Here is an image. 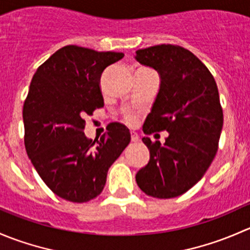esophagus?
Returning <instances> with one entry per match:
<instances>
[{"label":"esophagus","mask_w":250,"mask_h":250,"mask_svg":"<svg viewBox=\"0 0 250 250\" xmlns=\"http://www.w3.org/2000/svg\"><path fill=\"white\" fill-rule=\"evenodd\" d=\"M130 140H132L133 143H137V141L139 140V135L134 132H130Z\"/></svg>","instance_id":"1"}]
</instances>
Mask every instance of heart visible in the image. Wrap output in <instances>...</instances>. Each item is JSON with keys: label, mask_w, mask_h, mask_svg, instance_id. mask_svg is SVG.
Returning a JSON list of instances; mask_svg holds the SVG:
<instances>
[{"label": "heart", "mask_w": 250, "mask_h": 250, "mask_svg": "<svg viewBox=\"0 0 250 250\" xmlns=\"http://www.w3.org/2000/svg\"><path fill=\"white\" fill-rule=\"evenodd\" d=\"M125 120H127L128 123H134L135 121H137V115H135V113H128V115L125 116Z\"/></svg>", "instance_id": "heart-1"}]
</instances>
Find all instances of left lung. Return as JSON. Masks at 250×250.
Returning <instances> with one entry per match:
<instances>
[{
	"mask_svg": "<svg viewBox=\"0 0 250 250\" xmlns=\"http://www.w3.org/2000/svg\"><path fill=\"white\" fill-rule=\"evenodd\" d=\"M135 54L140 64L161 75L160 92L144 133H169L163 145L143 138L150 160L135 180L146 195L178 197L202 179L218 151L224 123L218 85L208 67L184 47L157 44Z\"/></svg>",
	"mask_w": 250,
	"mask_h": 250,
	"instance_id": "8db88e82",
	"label": "left lung"
}]
</instances>
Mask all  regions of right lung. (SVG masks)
Segmentation results:
<instances>
[{"mask_svg": "<svg viewBox=\"0 0 250 250\" xmlns=\"http://www.w3.org/2000/svg\"><path fill=\"white\" fill-rule=\"evenodd\" d=\"M123 57L70 44L50 55L32 77L22 107L25 148L44 184L70 202H88L102 193L107 170L130 141L120 123L99 140L83 133L85 116L104 106L102 74Z\"/></svg>", "mask_w": 250, "mask_h": 250, "instance_id": "right-lung-1", "label": "right lung"}]
</instances>
